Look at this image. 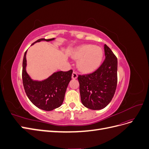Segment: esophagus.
Instances as JSON below:
<instances>
[{"instance_id": "1", "label": "esophagus", "mask_w": 149, "mask_h": 149, "mask_svg": "<svg viewBox=\"0 0 149 149\" xmlns=\"http://www.w3.org/2000/svg\"><path fill=\"white\" fill-rule=\"evenodd\" d=\"M77 77H78L77 73H76V72L73 71V73H72V78H73V79H76V78H77Z\"/></svg>"}]
</instances>
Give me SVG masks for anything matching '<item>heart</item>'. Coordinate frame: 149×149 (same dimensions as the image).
<instances>
[{
  "label": "heart",
  "mask_w": 149,
  "mask_h": 149,
  "mask_svg": "<svg viewBox=\"0 0 149 149\" xmlns=\"http://www.w3.org/2000/svg\"><path fill=\"white\" fill-rule=\"evenodd\" d=\"M103 55V51L101 47L91 44L78 46L72 53V57L78 60V69L85 73H91L97 69L101 63Z\"/></svg>",
  "instance_id": "heart-1"
}]
</instances>
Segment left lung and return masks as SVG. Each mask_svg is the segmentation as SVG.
Wrapping results in <instances>:
<instances>
[{
    "label": "left lung",
    "mask_w": 149,
    "mask_h": 149,
    "mask_svg": "<svg viewBox=\"0 0 149 149\" xmlns=\"http://www.w3.org/2000/svg\"><path fill=\"white\" fill-rule=\"evenodd\" d=\"M104 48L106 58L101 66L93 73L78 77L81 101L92 110H101L109 104L118 83V59L106 44Z\"/></svg>",
    "instance_id": "8db88e82"
}]
</instances>
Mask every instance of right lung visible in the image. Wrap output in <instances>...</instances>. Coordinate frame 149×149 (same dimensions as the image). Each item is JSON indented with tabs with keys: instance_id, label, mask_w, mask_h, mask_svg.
I'll return each mask as SVG.
<instances>
[{
	"instance_id": "obj_1",
	"label": "right lung",
	"mask_w": 149,
	"mask_h": 149,
	"mask_svg": "<svg viewBox=\"0 0 149 149\" xmlns=\"http://www.w3.org/2000/svg\"><path fill=\"white\" fill-rule=\"evenodd\" d=\"M56 38H40L31 45L42 41L51 42ZM26 50L23 59L22 80L26 96L33 104L40 109L50 111L61 106L73 71H57L42 81L31 79L26 70Z\"/></svg>"
}]
</instances>
